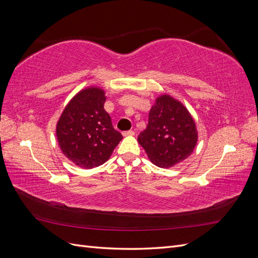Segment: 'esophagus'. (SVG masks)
Here are the masks:
<instances>
[{"label":"esophagus","instance_id":"1","mask_svg":"<svg viewBox=\"0 0 258 258\" xmlns=\"http://www.w3.org/2000/svg\"><path fill=\"white\" fill-rule=\"evenodd\" d=\"M123 137H129V136H135V131L134 130H128V131H123L122 132Z\"/></svg>","mask_w":258,"mask_h":258}]
</instances>
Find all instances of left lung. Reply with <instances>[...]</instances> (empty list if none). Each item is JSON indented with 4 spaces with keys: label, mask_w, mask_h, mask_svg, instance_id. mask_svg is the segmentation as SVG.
<instances>
[{
    "label": "left lung",
    "mask_w": 258,
    "mask_h": 258,
    "mask_svg": "<svg viewBox=\"0 0 258 258\" xmlns=\"http://www.w3.org/2000/svg\"><path fill=\"white\" fill-rule=\"evenodd\" d=\"M198 141L196 123L182 102L161 95L148 114V123L138 142L155 166L170 168L192 153Z\"/></svg>",
    "instance_id": "left-lung-1"
}]
</instances>
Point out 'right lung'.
I'll return each mask as SVG.
<instances>
[{
    "instance_id": "add662e5",
    "label": "right lung",
    "mask_w": 258,
    "mask_h": 258,
    "mask_svg": "<svg viewBox=\"0 0 258 258\" xmlns=\"http://www.w3.org/2000/svg\"><path fill=\"white\" fill-rule=\"evenodd\" d=\"M105 100L103 89L85 88L70 100L57 122L60 150L83 169L103 165L122 139L104 110Z\"/></svg>"
}]
</instances>
